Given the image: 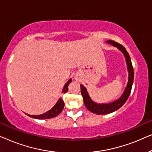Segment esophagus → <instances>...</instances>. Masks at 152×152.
Masks as SVG:
<instances>
[{"mask_svg": "<svg viewBox=\"0 0 152 152\" xmlns=\"http://www.w3.org/2000/svg\"><path fill=\"white\" fill-rule=\"evenodd\" d=\"M75 80H77V81H80V77H78L77 75H75Z\"/></svg>", "mask_w": 152, "mask_h": 152, "instance_id": "esophagus-1", "label": "esophagus"}]
</instances>
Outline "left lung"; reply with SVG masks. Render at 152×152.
Returning a JSON list of instances; mask_svg holds the SVG:
<instances>
[{"instance_id":"8db88e82","label":"left lung","mask_w":152,"mask_h":152,"mask_svg":"<svg viewBox=\"0 0 152 152\" xmlns=\"http://www.w3.org/2000/svg\"><path fill=\"white\" fill-rule=\"evenodd\" d=\"M107 43L113 45V46L116 47L118 50H120L122 53L124 54V57L126 59V64L127 66V70L129 72V77H128V82L126 84V86L123 94L122 96L118 99L117 100L112 102L111 103L108 104H97L93 102L92 99H91L90 96H89L88 92H87L86 88L81 84V93H82V95L84 99V103L85 107L86 109L92 112L93 113L98 114V115H104V114H108L112 112H114L119 109L120 107H122L124 103L126 102L127 99L129 96L131 91H132V85L134 83V68H133L132 61H131V58L129 57V55L126 51L123 45H122L120 43L114 41L109 40L107 41Z\"/></svg>"}]
</instances>
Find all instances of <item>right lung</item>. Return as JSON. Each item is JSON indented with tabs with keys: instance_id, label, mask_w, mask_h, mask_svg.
Returning <instances> with one entry per match:
<instances>
[{
	"instance_id": "obj_1",
	"label": "right lung",
	"mask_w": 152,
	"mask_h": 152,
	"mask_svg": "<svg viewBox=\"0 0 152 152\" xmlns=\"http://www.w3.org/2000/svg\"><path fill=\"white\" fill-rule=\"evenodd\" d=\"M71 82H72V79H70V80L66 83V84L64 85V86L63 90H62V93H66L67 92L68 90V86ZM64 107V102L63 99H62V98H59V100L57 101V102L55 104V105L54 106V107L52 108L50 111L45 112V113L41 114V115H29V114H27V113L26 115H28L31 118H35V119H49V118H55L56 116L59 115V114L62 111Z\"/></svg>"
}]
</instances>
